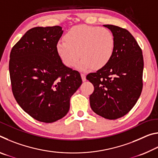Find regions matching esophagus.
I'll list each match as a JSON object with an SVG mask.
<instances>
[{"label":"esophagus","instance_id":"obj_1","mask_svg":"<svg viewBox=\"0 0 158 158\" xmlns=\"http://www.w3.org/2000/svg\"><path fill=\"white\" fill-rule=\"evenodd\" d=\"M81 79L83 80V81H85V80H86V79H85V74L84 73H81Z\"/></svg>","mask_w":158,"mask_h":158}]
</instances>
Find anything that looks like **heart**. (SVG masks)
Instances as JSON below:
<instances>
[{
    "mask_svg": "<svg viewBox=\"0 0 158 158\" xmlns=\"http://www.w3.org/2000/svg\"><path fill=\"white\" fill-rule=\"evenodd\" d=\"M64 39L57 42L56 51L62 62L69 68L75 65L81 57L79 69L102 68L115 52L114 35L106 28L76 26L67 32Z\"/></svg>",
    "mask_w": 158,
    "mask_h": 158,
    "instance_id": "obj_1",
    "label": "heart"
}]
</instances>
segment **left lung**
I'll list each match as a JSON object with an SVG mask.
<instances>
[{"instance_id":"1","label":"left lung","mask_w":158,"mask_h":158,"mask_svg":"<svg viewBox=\"0 0 158 158\" xmlns=\"http://www.w3.org/2000/svg\"><path fill=\"white\" fill-rule=\"evenodd\" d=\"M114 34L115 52L111 60L86 79L94 91L90 95L92 110L106 119L114 120L127 114L137 103L142 91V51L132 34L119 26L106 24Z\"/></svg>"}]
</instances>
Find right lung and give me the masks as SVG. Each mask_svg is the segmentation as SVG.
I'll use <instances>...</instances> for the list:
<instances>
[{
    "label": "right lung",
    "instance_id": "add662e5",
    "mask_svg": "<svg viewBox=\"0 0 158 158\" xmlns=\"http://www.w3.org/2000/svg\"><path fill=\"white\" fill-rule=\"evenodd\" d=\"M63 32L58 26L31 28L10 55L16 101L32 118L47 123L68 114L71 96L82 84L79 72L64 65L57 53L56 44Z\"/></svg>",
    "mask_w": 158,
    "mask_h": 158
}]
</instances>
